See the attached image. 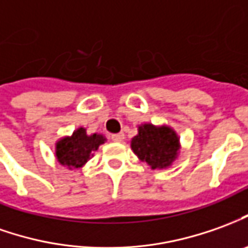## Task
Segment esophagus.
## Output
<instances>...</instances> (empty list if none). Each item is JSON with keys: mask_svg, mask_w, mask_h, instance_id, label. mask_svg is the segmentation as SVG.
Listing matches in <instances>:
<instances>
[{"mask_svg": "<svg viewBox=\"0 0 248 248\" xmlns=\"http://www.w3.org/2000/svg\"><path fill=\"white\" fill-rule=\"evenodd\" d=\"M111 140L115 142H122L124 140V133H118V134H112Z\"/></svg>", "mask_w": 248, "mask_h": 248, "instance_id": "34e87169", "label": "esophagus"}]
</instances>
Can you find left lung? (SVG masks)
Segmentation results:
<instances>
[{"label": "left lung", "mask_w": 248, "mask_h": 248, "mask_svg": "<svg viewBox=\"0 0 248 248\" xmlns=\"http://www.w3.org/2000/svg\"><path fill=\"white\" fill-rule=\"evenodd\" d=\"M131 149L141 161L152 169L166 168L176 160L180 149L178 137L170 127L145 124L138 127V134L131 140Z\"/></svg>", "instance_id": "1"}]
</instances>
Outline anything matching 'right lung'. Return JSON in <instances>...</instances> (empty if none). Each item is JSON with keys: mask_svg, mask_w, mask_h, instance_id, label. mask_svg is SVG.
I'll return each mask as SVG.
<instances>
[{"mask_svg": "<svg viewBox=\"0 0 248 248\" xmlns=\"http://www.w3.org/2000/svg\"><path fill=\"white\" fill-rule=\"evenodd\" d=\"M105 137L100 134L88 136L86 129H78L71 137H65L56 143V157L62 165L68 169L83 166L99 145L105 143Z\"/></svg>", "mask_w": 248, "mask_h": 248, "instance_id": "add662e5", "label": "right lung"}]
</instances>
